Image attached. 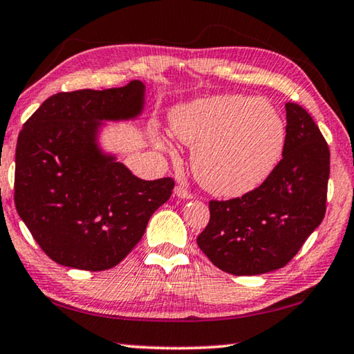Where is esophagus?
<instances>
[{"label": "esophagus", "instance_id": "esophagus-1", "mask_svg": "<svg viewBox=\"0 0 354 354\" xmlns=\"http://www.w3.org/2000/svg\"><path fill=\"white\" fill-rule=\"evenodd\" d=\"M175 195L179 196V198H183V200H189V198H192V196H194L187 189L184 187V185H176Z\"/></svg>", "mask_w": 354, "mask_h": 354}]
</instances>
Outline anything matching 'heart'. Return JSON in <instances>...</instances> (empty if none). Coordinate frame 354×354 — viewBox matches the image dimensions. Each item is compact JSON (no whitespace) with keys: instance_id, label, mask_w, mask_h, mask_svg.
I'll return each instance as SVG.
<instances>
[{"instance_id":"heart-1","label":"heart","mask_w":354,"mask_h":354,"mask_svg":"<svg viewBox=\"0 0 354 354\" xmlns=\"http://www.w3.org/2000/svg\"><path fill=\"white\" fill-rule=\"evenodd\" d=\"M179 140L194 147L192 169L203 187L220 196L254 190L278 165L286 127L266 100L221 95L179 106L170 115ZM159 147L170 148L167 139Z\"/></svg>"}]
</instances>
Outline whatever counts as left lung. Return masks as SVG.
Instances as JSON below:
<instances>
[{"mask_svg":"<svg viewBox=\"0 0 354 354\" xmlns=\"http://www.w3.org/2000/svg\"><path fill=\"white\" fill-rule=\"evenodd\" d=\"M283 159L259 187L209 201L207 226L196 237L215 267L236 277L289 263L326 212L329 148L306 109L286 103Z\"/></svg>","mask_w":354,"mask_h":354,"instance_id":"obj_1","label":"left lung"}]
</instances>
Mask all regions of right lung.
<instances>
[{
	"instance_id": "add662e5",
	"label": "right lung",
	"mask_w": 354,
	"mask_h": 354,
	"mask_svg": "<svg viewBox=\"0 0 354 354\" xmlns=\"http://www.w3.org/2000/svg\"><path fill=\"white\" fill-rule=\"evenodd\" d=\"M145 86L61 92L23 124L15 149V207L45 254L88 272L115 267L133 250L175 181L134 176L97 142L103 120L136 118Z\"/></svg>"
}]
</instances>
